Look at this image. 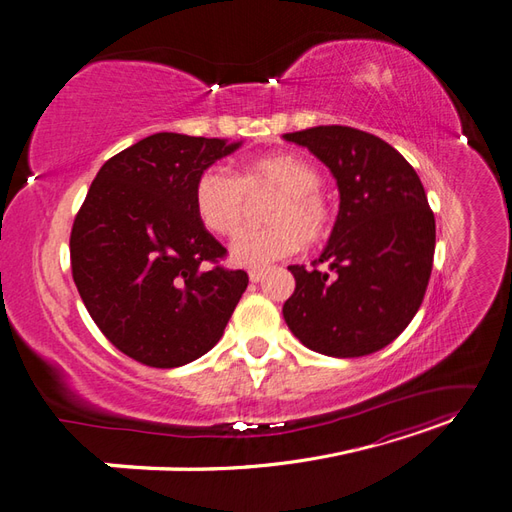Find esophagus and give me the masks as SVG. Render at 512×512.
<instances>
[{"label":"esophagus","mask_w":512,"mask_h":512,"mask_svg":"<svg viewBox=\"0 0 512 512\" xmlns=\"http://www.w3.org/2000/svg\"><path fill=\"white\" fill-rule=\"evenodd\" d=\"M265 277V269H252L250 271V282H260Z\"/></svg>","instance_id":"1"}]
</instances>
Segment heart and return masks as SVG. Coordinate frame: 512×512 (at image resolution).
I'll return each instance as SVG.
<instances>
[{"label": "heart", "mask_w": 512, "mask_h": 512, "mask_svg": "<svg viewBox=\"0 0 512 512\" xmlns=\"http://www.w3.org/2000/svg\"><path fill=\"white\" fill-rule=\"evenodd\" d=\"M320 170L297 153H269L241 162L235 173L205 168L194 183V211L213 235L230 237L245 215V198L273 194L262 220L267 226L247 228L232 241V260L262 269L292 256L299 247L316 245L331 235L335 203L320 188Z\"/></svg>", "instance_id": "1"}]
</instances>
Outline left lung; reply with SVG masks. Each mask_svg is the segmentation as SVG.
Wrapping results in <instances>:
<instances>
[{
    "mask_svg": "<svg viewBox=\"0 0 512 512\" xmlns=\"http://www.w3.org/2000/svg\"><path fill=\"white\" fill-rule=\"evenodd\" d=\"M284 138L312 151L339 185L329 245L309 269L288 267L284 320L314 352H378L408 327L429 284L436 218L423 183L397 149L363 130L318 126Z\"/></svg>",
    "mask_w": 512,
    "mask_h": 512,
    "instance_id": "obj_1",
    "label": "left lung"
}]
</instances>
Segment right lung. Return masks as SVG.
<instances>
[{
  "label": "right lung",
  "instance_id": "1",
  "mask_svg": "<svg viewBox=\"0 0 512 512\" xmlns=\"http://www.w3.org/2000/svg\"><path fill=\"white\" fill-rule=\"evenodd\" d=\"M239 147L220 138L151 134L106 160L70 232L74 284L119 352L158 369L209 352L250 277L194 211L198 175Z\"/></svg>",
  "mask_w": 512,
  "mask_h": 512
}]
</instances>
